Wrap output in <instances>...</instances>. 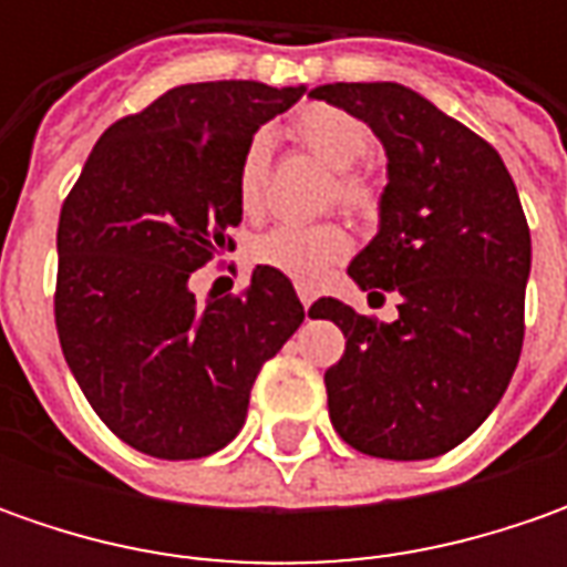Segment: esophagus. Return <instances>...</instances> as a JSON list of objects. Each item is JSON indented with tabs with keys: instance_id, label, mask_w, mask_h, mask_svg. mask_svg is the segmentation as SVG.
Wrapping results in <instances>:
<instances>
[{
	"instance_id": "obj_1",
	"label": "esophagus",
	"mask_w": 567,
	"mask_h": 567,
	"mask_svg": "<svg viewBox=\"0 0 567 567\" xmlns=\"http://www.w3.org/2000/svg\"><path fill=\"white\" fill-rule=\"evenodd\" d=\"M296 293H299V302H302V309H309V306L316 302V293H312L309 287H302V284L296 287Z\"/></svg>"
}]
</instances>
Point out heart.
<instances>
[{"instance_id": "obj_1", "label": "heart", "mask_w": 567, "mask_h": 567, "mask_svg": "<svg viewBox=\"0 0 567 567\" xmlns=\"http://www.w3.org/2000/svg\"><path fill=\"white\" fill-rule=\"evenodd\" d=\"M290 135L302 144L316 161L338 169L331 198L340 210L353 217H372L381 205V188L375 176L360 164L372 151V128L331 103H309L290 120ZM268 161L271 144L265 135H255L236 166V202L246 217H258L265 205V183H268ZM350 233L340 224H316V227H274L251 239L249 258L261 268L290 277L302 287H312L328 268L347 258Z\"/></svg>"}]
</instances>
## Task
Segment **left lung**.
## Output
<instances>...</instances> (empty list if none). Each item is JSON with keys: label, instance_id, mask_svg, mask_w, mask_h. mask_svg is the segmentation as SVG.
Listing matches in <instances>:
<instances>
[{"label": "left lung", "instance_id": "8db88e82", "mask_svg": "<svg viewBox=\"0 0 567 567\" xmlns=\"http://www.w3.org/2000/svg\"><path fill=\"white\" fill-rule=\"evenodd\" d=\"M309 97L360 116L384 144L379 236L347 274L369 296H401L391 324L331 296L312 306L347 338L324 372L331 423L372 457H439L483 425L520 360L530 227L512 173L489 142L394 81H338Z\"/></svg>", "mask_w": 567, "mask_h": 567}]
</instances>
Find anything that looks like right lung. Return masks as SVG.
I'll list each match as a JSON object with an SVG mask.
<instances>
[{
    "label": "right lung",
    "mask_w": 567,
    "mask_h": 567,
    "mask_svg": "<svg viewBox=\"0 0 567 567\" xmlns=\"http://www.w3.org/2000/svg\"><path fill=\"white\" fill-rule=\"evenodd\" d=\"M302 94L179 84L100 135L62 205L59 343L94 413L142 454L195 461L229 445L261 365L306 318L293 284L261 265L239 296L188 290L233 249L243 147Z\"/></svg>",
    "instance_id": "obj_1"
}]
</instances>
